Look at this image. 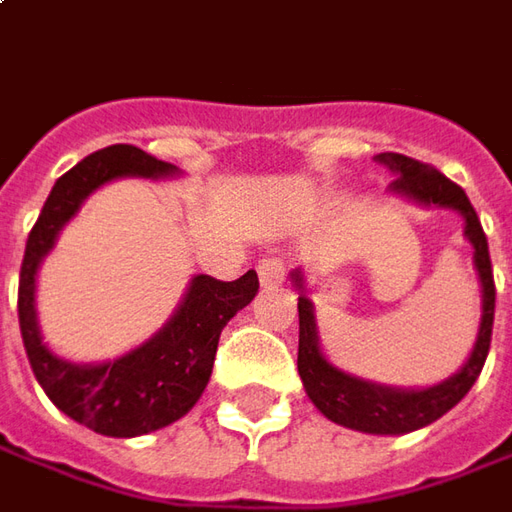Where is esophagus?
Instances as JSON below:
<instances>
[{"label":"esophagus","mask_w":512,"mask_h":512,"mask_svg":"<svg viewBox=\"0 0 512 512\" xmlns=\"http://www.w3.org/2000/svg\"><path fill=\"white\" fill-rule=\"evenodd\" d=\"M257 277H260V285H277L285 280V263L280 257H266V260H260V266H257Z\"/></svg>","instance_id":"34e87169"}]
</instances>
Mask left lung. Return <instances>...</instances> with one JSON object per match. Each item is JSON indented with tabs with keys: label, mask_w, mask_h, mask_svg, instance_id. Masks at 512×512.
Masks as SVG:
<instances>
[{
	"label": "left lung",
	"mask_w": 512,
	"mask_h": 512,
	"mask_svg": "<svg viewBox=\"0 0 512 512\" xmlns=\"http://www.w3.org/2000/svg\"><path fill=\"white\" fill-rule=\"evenodd\" d=\"M378 159L387 165L395 179L392 190L403 196L415 198L420 204H437V207H454L465 215V235L474 243V260L479 280H482V328L476 336V347L468 364L462 367L454 378L443 384L420 392H401V389H387L367 384L361 378H350L342 370L325 361L316 339L314 308L308 297H300V353H297V370H300L302 384L308 398L322 415L347 426V429L370 431V434H406V431L423 429L443 417L448 409L468 395L474 381L485 367V358L490 350V333H493V308H496V283H493V266H490L488 238L482 221L476 215L471 198L465 196L460 184L451 182L434 165L417 162L412 156L403 154H378ZM300 283V274H297Z\"/></svg>",
	"instance_id": "8db88e82"
}]
</instances>
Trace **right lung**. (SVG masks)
Here are the masks:
<instances>
[{
	"label": "right lung",
	"mask_w": 512,
	"mask_h": 512,
	"mask_svg": "<svg viewBox=\"0 0 512 512\" xmlns=\"http://www.w3.org/2000/svg\"><path fill=\"white\" fill-rule=\"evenodd\" d=\"M173 170L170 162L145 154L137 145H109L89 154L55 182L24 246L19 328L30 367L47 398L64 415L106 437H137L187 415L210 381L221 330L255 300L260 285L255 271H246L232 283L198 274L168 325L151 342L109 364L78 367L55 358L44 347L33 291L38 263L52 249L58 229L103 182L117 176H165Z\"/></svg>",
	"instance_id": "add662e5"
}]
</instances>
